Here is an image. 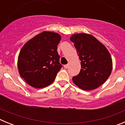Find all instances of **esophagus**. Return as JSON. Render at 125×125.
Masks as SVG:
<instances>
[{
    "label": "esophagus",
    "instance_id": "esophagus-1",
    "mask_svg": "<svg viewBox=\"0 0 125 125\" xmlns=\"http://www.w3.org/2000/svg\"><path fill=\"white\" fill-rule=\"evenodd\" d=\"M64 68H65V69H67V68H68V64H66V65H64Z\"/></svg>",
    "mask_w": 125,
    "mask_h": 125
}]
</instances>
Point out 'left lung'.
<instances>
[{
  "instance_id": "8db88e82",
  "label": "left lung",
  "mask_w": 125,
  "mask_h": 125,
  "mask_svg": "<svg viewBox=\"0 0 125 125\" xmlns=\"http://www.w3.org/2000/svg\"><path fill=\"white\" fill-rule=\"evenodd\" d=\"M70 40L76 49L81 66L79 74L73 77V81L85 91L96 89L111 74L113 62L110 52L91 34H75Z\"/></svg>"
}]
</instances>
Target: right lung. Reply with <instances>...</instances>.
Here are the masks:
<instances>
[{"instance_id": "add662e5", "label": "right lung", "mask_w": 125, "mask_h": 125, "mask_svg": "<svg viewBox=\"0 0 125 125\" xmlns=\"http://www.w3.org/2000/svg\"><path fill=\"white\" fill-rule=\"evenodd\" d=\"M61 39L58 33L44 31L22 47L17 61L19 73L30 86L45 88L54 81L62 68L57 51Z\"/></svg>"}]
</instances>
